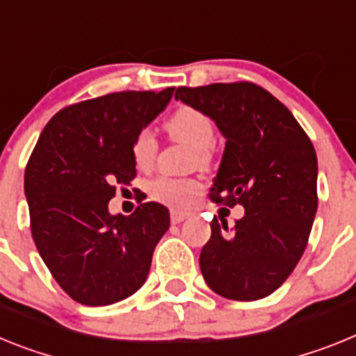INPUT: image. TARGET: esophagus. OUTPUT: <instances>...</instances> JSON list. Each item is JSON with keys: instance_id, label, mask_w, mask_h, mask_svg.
Returning a JSON list of instances; mask_svg holds the SVG:
<instances>
[{"instance_id": "34e87169", "label": "esophagus", "mask_w": 356, "mask_h": 356, "mask_svg": "<svg viewBox=\"0 0 356 356\" xmlns=\"http://www.w3.org/2000/svg\"><path fill=\"white\" fill-rule=\"evenodd\" d=\"M188 213L184 211H177V209H172V213H170V218H172V224H181L182 220H186L188 218Z\"/></svg>"}]
</instances>
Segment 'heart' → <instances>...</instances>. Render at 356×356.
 Listing matches in <instances>:
<instances>
[{
  "mask_svg": "<svg viewBox=\"0 0 356 356\" xmlns=\"http://www.w3.org/2000/svg\"><path fill=\"white\" fill-rule=\"evenodd\" d=\"M166 129L175 140L190 145L197 150L200 163L208 159V148L215 140V125L208 114L193 107H181L166 122ZM157 154V140L152 131L143 129L136 134L132 141V161L140 170H147L154 165ZM202 184L197 179L157 177L150 182L148 191L159 202L172 208H188L195 195H199Z\"/></svg>",
  "mask_w": 356,
  "mask_h": 356,
  "instance_id": "1",
  "label": "heart"
}]
</instances>
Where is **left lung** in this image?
<instances>
[{
    "label": "left lung",
    "instance_id": "left-lung-1",
    "mask_svg": "<svg viewBox=\"0 0 356 356\" xmlns=\"http://www.w3.org/2000/svg\"><path fill=\"white\" fill-rule=\"evenodd\" d=\"M175 98L208 114L225 138L211 200L245 209L229 234L213 218L199 258L204 280L225 299L267 298L307 249L317 211L314 145L285 105L252 82L177 88Z\"/></svg>",
    "mask_w": 356,
    "mask_h": 356
}]
</instances>
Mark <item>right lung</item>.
<instances>
[{
    "label": "right lung",
    "instance_id": "right-lung-1",
    "mask_svg": "<svg viewBox=\"0 0 356 356\" xmlns=\"http://www.w3.org/2000/svg\"><path fill=\"white\" fill-rule=\"evenodd\" d=\"M174 88L122 91L58 111L24 170L30 229L60 289L86 307H105L143 286L170 227L163 204L111 215L116 184L136 177L132 141L172 100Z\"/></svg>",
    "mask_w": 356,
    "mask_h": 356
}]
</instances>
